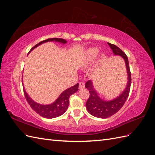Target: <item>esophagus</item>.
I'll return each instance as SVG.
<instances>
[{
    "label": "esophagus",
    "instance_id": "obj_1",
    "mask_svg": "<svg viewBox=\"0 0 155 155\" xmlns=\"http://www.w3.org/2000/svg\"><path fill=\"white\" fill-rule=\"evenodd\" d=\"M85 87V84L84 82H80V84H79V89H84Z\"/></svg>",
    "mask_w": 155,
    "mask_h": 155
}]
</instances>
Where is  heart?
<instances>
[{
  "label": "heart",
  "mask_w": 155,
  "mask_h": 155,
  "mask_svg": "<svg viewBox=\"0 0 155 155\" xmlns=\"http://www.w3.org/2000/svg\"><path fill=\"white\" fill-rule=\"evenodd\" d=\"M99 52V50L97 48H90L87 49L85 52L84 55L82 57V62L85 64L93 62L95 59ZM102 58H104V56H102Z\"/></svg>",
  "instance_id": "1"
}]
</instances>
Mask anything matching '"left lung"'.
I'll list each match as a JSON object with an SVG mask.
<instances>
[{
    "label": "left lung",
    "mask_w": 155,
    "mask_h": 155,
    "mask_svg": "<svg viewBox=\"0 0 155 155\" xmlns=\"http://www.w3.org/2000/svg\"><path fill=\"white\" fill-rule=\"evenodd\" d=\"M108 44L112 50L113 53L115 55L121 56L125 60L128 75V82L126 89L124 91L121 95L110 101H104L100 99L93 88L91 81L89 80L85 83V87L89 90L90 94L89 99L85 104L86 108L90 114L99 118H107L115 114L121 109L124 103H126L127 98L129 96L131 83V71L127 55L115 45L109 43H108Z\"/></svg>",
    "instance_id": "8db88e82"
}]
</instances>
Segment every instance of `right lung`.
<instances>
[{
    "instance_id": "right-lung-1",
    "label": "right lung",
    "mask_w": 155,
    "mask_h": 155,
    "mask_svg": "<svg viewBox=\"0 0 155 155\" xmlns=\"http://www.w3.org/2000/svg\"><path fill=\"white\" fill-rule=\"evenodd\" d=\"M57 41V42H60L62 43H66V41L61 38H50L45 39L44 41H41L40 43L35 45L33 47L31 48V50L29 51V52H31L34 48L39 46V45L42 44L45 42H48V41ZM79 84H75V85L71 87L70 88L67 89L65 90L60 97L58 98L54 103L49 105H42L39 104L38 103H36L34 102L31 98H30L25 90L24 89V93L25 95V98L26 101L29 104V106L33 110L36 112L37 114H39L41 116L45 118H54L61 116L68 109V107L69 106V99L70 95L72 94L75 93L78 90Z\"/></svg>"
}]
</instances>
